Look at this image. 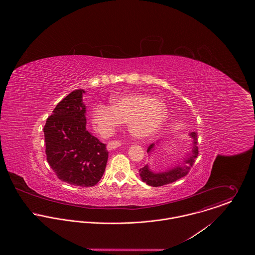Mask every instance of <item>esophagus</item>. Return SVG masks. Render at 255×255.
Segmentation results:
<instances>
[{"mask_svg":"<svg viewBox=\"0 0 255 255\" xmlns=\"http://www.w3.org/2000/svg\"><path fill=\"white\" fill-rule=\"evenodd\" d=\"M119 146H121V142H120V141H118V140H112V141L108 142L107 149H108V150H113V149L118 148Z\"/></svg>","mask_w":255,"mask_h":255,"instance_id":"1","label":"esophagus"}]
</instances>
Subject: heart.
Instances as JSON below:
<instances>
[{
	"label": "heart",
	"mask_w": 255,
	"mask_h": 255,
	"mask_svg": "<svg viewBox=\"0 0 255 255\" xmlns=\"http://www.w3.org/2000/svg\"><path fill=\"white\" fill-rule=\"evenodd\" d=\"M164 104L147 95L126 94L112 99V106L97 104L91 111V120L97 130L109 135L122 122L128 121L129 132L145 137L156 131L165 118Z\"/></svg>",
	"instance_id": "heart-1"
}]
</instances>
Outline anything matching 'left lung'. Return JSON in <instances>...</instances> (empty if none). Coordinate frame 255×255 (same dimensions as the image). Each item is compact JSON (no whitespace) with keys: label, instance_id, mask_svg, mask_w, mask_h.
Returning <instances> with one entry per match:
<instances>
[{"label":"left lung","instance_id":"obj_1","mask_svg":"<svg viewBox=\"0 0 255 255\" xmlns=\"http://www.w3.org/2000/svg\"><path fill=\"white\" fill-rule=\"evenodd\" d=\"M190 136L193 138V147H192V154L189 156V158L185 159L183 166H178L168 172L165 173H152L147 166H144L139 170L140 172V177L143 182H145L147 184L151 186H162L165 184H169L172 182H177L182 177L186 176L190 170V168L193 166L195 159L198 156V147L196 146L197 143V132L193 131L190 133ZM154 147V144L148 147L147 152H150L151 149Z\"/></svg>","mask_w":255,"mask_h":255}]
</instances>
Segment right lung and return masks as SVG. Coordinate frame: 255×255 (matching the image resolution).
I'll use <instances>...</instances> for the list:
<instances>
[{"label": "right lung", "mask_w": 255, "mask_h": 255, "mask_svg": "<svg viewBox=\"0 0 255 255\" xmlns=\"http://www.w3.org/2000/svg\"><path fill=\"white\" fill-rule=\"evenodd\" d=\"M84 90L66 96L44 126L47 161L59 180L76 186H93L108 161L106 144L86 129Z\"/></svg>", "instance_id": "1"}]
</instances>
